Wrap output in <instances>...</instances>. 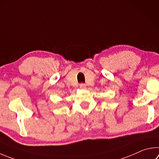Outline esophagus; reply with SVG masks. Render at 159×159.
<instances>
[{
  "label": "esophagus",
  "mask_w": 159,
  "mask_h": 159,
  "mask_svg": "<svg viewBox=\"0 0 159 159\" xmlns=\"http://www.w3.org/2000/svg\"><path fill=\"white\" fill-rule=\"evenodd\" d=\"M79 87H80V88H81V89H85L86 88V85L84 84V83H80V84L79 85Z\"/></svg>",
  "instance_id": "obj_1"
}]
</instances>
